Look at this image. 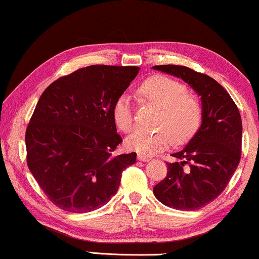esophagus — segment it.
I'll use <instances>...</instances> for the list:
<instances>
[{"instance_id":"1","label":"esophagus","mask_w":259,"mask_h":259,"mask_svg":"<svg viewBox=\"0 0 259 259\" xmlns=\"http://www.w3.org/2000/svg\"><path fill=\"white\" fill-rule=\"evenodd\" d=\"M138 160H140V161H148V160H150V158H148L147 155L138 154Z\"/></svg>"}]
</instances>
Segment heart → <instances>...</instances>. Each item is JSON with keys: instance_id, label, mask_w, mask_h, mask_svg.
Returning a JSON list of instances; mask_svg holds the SVG:
<instances>
[{"instance_id": "1", "label": "heart", "mask_w": 259, "mask_h": 259, "mask_svg": "<svg viewBox=\"0 0 259 259\" xmlns=\"http://www.w3.org/2000/svg\"><path fill=\"white\" fill-rule=\"evenodd\" d=\"M140 94L152 105L160 108L154 131H136L127 138L130 150L145 155L160 153L165 148L190 140L203 121V105L196 95L186 93L185 84L165 75L148 77L139 88ZM113 120L122 132L134 127L133 105L130 95L116 98L112 109Z\"/></svg>"}]
</instances>
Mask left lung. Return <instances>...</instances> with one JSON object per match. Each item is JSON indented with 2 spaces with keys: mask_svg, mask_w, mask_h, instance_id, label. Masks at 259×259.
Returning a JSON list of instances; mask_svg holds the SVG:
<instances>
[{
  "mask_svg": "<svg viewBox=\"0 0 259 259\" xmlns=\"http://www.w3.org/2000/svg\"><path fill=\"white\" fill-rule=\"evenodd\" d=\"M153 69L180 77L189 83L203 105L199 130L182 151L167 162V176L153 193L166 206L193 211L213 201L238 167L242 154V118L230 94L206 74L185 66L160 65Z\"/></svg>",
  "mask_w": 259,
  "mask_h": 259,
  "instance_id": "obj_1",
  "label": "left lung"
}]
</instances>
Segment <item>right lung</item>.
I'll use <instances>...</instances> for the list:
<instances>
[{
	"instance_id": "1",
	"label": "right lung",
	"mask_w": 259,
	"mask_h": 259,
	"mask_svg": "<svg viewBox=\"0 0 259 259\" xmlns=\"http://www.w3.org/2000/svg\"><path fill=\"white\" fill-rule=\"evenodd\" d=\"M139 67L95 65L46 88L26 131L27 165L42 191L63 211L84 213L107 204L137 153L122 143L112 109Z\"/></svg>"
}]
</instances>
